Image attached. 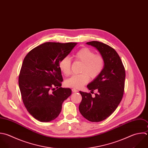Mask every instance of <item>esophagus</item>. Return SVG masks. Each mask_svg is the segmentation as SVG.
Segmentation results:
<instances>
[{
  "mask_svg": "<svg viewBox=\"0 0 148 148\" xmlns=\"http://www.w3.org/2000/svg\"><path fill=\"white\" fill-rule=\"evenodd\" d=\"M72 91L73 92H78L77 90H76V89H75V88H73V89L72 90Z\"/></svg>",
  "mask_w": 148,
  "mask_h": 148,
  "instance_id": "esophagus-1",
  "label": "esophagus"
}]
</instances>
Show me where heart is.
Here are the masks:
<instances>
[{
	"label": "heart",
	"instance_id": "b5f03b06",
	"mask_svg": "<svg viewBox=\"0 0 148 148\" xmlns=\"http://www.w3.org/2000/svg\"><path fill=\"white\" fill-rule=\"evenodd\" d=\"M76 61L83 64L81 74L73 75L65 82L66 86L75 88H80L87 84L90 77L94 79L97 78L102 72L105 66V61L102 56L95 54V52L87 47L82 48L73 54ZM71 60L69 57L62 58L59 62L61 71L65 75L71 74Z\"/></svg>",
	"mask_w": 148,
	"mask_h": 148
}]
</instances>
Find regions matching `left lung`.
I'll list each match as a JSON object with an SVG mask.
<instances>
[{"instance_id": "8db88e82", "label": "left lung", "mask_w": 148, "mask_h": 148, "mask_svg": "<svg viewBox=\"0 0 148 148\" xmlns=\"http://www.w3.org/2000/svg\"><path fill=\"white\" fill-rule=\"evenodd\" d=\"M86 43L98 50L104 59L105 66L102 73L87 85L89 90H97L95 97H92L90 92L79 91L82 100L79 109L87 120L99 122L110 116L120 103L124 94L125 72L119 56L112 47L98 41Z\"/></svg>"}]
</instances>
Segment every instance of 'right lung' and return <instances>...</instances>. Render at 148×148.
Wrapping results in <instances>:
<instances>
[{
	"label": "right lung",
	"mask_w": 148,
	"mask_h": 148,
	"mask_svg": "<svg viewBox=\"0 0 148 148\" xmlns=\"http://www.w3.org/2000/svg\"><path fill=\"white\" fill-rule=\"evenodd\" d=\"M76 45L46 42L33 49L24 58L19 87L26 109L36 120L49 122L57 118L63 102L71 95L70 88L61 87L63 79L59 62Z\"/></svg>",
	"instance_id": "right-lung-1"
}]
</instances>
